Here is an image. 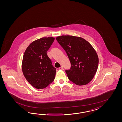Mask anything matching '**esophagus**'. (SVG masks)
Here are the masks:
<instances>
[{"mask_svg":"<svg viewBox=\"0 0 122 122\" xmlns=\"http://www.w3.org/2000/svg\"><path fill=\"white\" fill-rule=\"evenodd\" d=\"M58 69L59 70H62L63 69V66H61L60 67H59V68H58Z\"/></svg>","mask_w":122,"mask_h":122,"instance_id":"esophagus-1","label":"esophagus"}]
</instances>
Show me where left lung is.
<instances>
[{"instance_id":"1","label":"left lung","mask_w":122,"mask_h":122,"mask_svg":"<svg viewBox=\"0 0 122 122\" xmlns=\"http://www.w3.org/2000/svg\"><path fill=\"white\" fill-rule=\"evenodd\" d=\"M56 40L70 59L71 68L66 70L70 81L78 86L92 81L98 65V55L93 46L85 39L73 36H62Z\"/></svg>"}]
</instances>
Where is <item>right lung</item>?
<instances>
[{
  "label": "right lung",
  "instance_id": "1",
  "mask_svg": "<svg viewBox=\"0 0 122 122\" xmlns=\"http://www.w3.org/2000/svg\"><path fill=\"white\" fill-rule=\"evenodd\" d=\"M55 38L42 37L32 42L24 54L22 70L29 83L37 89H44L54 81L56 68L47 55Z\"/></svg>",
  "mask_w": 122,
  "mask_h": 122
}]
</instances>
